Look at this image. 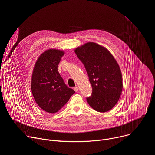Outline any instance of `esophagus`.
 Listing matches in <instances>:
<instances>
[{
	"instance_id": "obj_1",
	"label": "esophagus",
	"mask_w": 155,
	"mask_h": 155,
	"mask_svg": "<svg viewBox=\"0 0 155 155\" xmlns=\"http://www.w3.org/2000/svg\"><path fill=\"white\" fill-rule=\"evenodd\" d=\"M74 90H75V92H78V87H74Z\"/></svg>"
}]
</instances>
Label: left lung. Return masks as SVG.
Segmentation results:
<instances>
[{"mask_svg":"<svg viewBox=\"0 0 155 155\" xmlns=\"http://www.w3.org/2000/svg\"><path fill=\"white\" fill-rule=\"evenodd\" d=\"M75 53L84 64L92 86L87 103L97 112L109 111L118 102L123 90L121 72L116 59L106 48L94 42L77 47Z\"/></svg>","mask_w":155,"mask_h":155,"instance_id":"1","label":"left lung"}]
</instances>
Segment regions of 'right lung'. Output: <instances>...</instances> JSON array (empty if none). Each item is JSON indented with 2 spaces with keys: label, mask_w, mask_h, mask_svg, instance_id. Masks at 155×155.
Segmentation results:
<instances>
[{
  "label": "right lung",
  "mask_w": 155,
  "mask_h": 155,
  "mask_svg": "<svg viewBox=\"0 0 155 155\" xmlns=\"http://www.w3.org/2000/svg\"><path fill=\"white\" fill-rule=\"evenodd\" d=\"M64 54L60 50H47L38 57L33 69L32 95L37 105L50 114L58 112L75 93L65 84L58 71Z\"/></svg>",
  "instance_id": "obj_1"
}]
</instances>
